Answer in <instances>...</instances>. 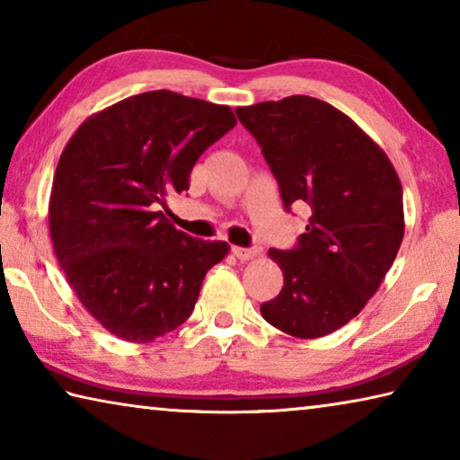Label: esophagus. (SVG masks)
Segmentation results:
<instances>
[{
	"label": "esophagus",
	"instance_id": "34e87169",
	"mask_svg": "<svg viewBox=\"0 0 460 460\" xmlns=\"http://www.w3.org/2000/svg\"><path fill=\"white\" fill-rule=\"evenodd\" d=\"M233 253H235V258L241 261H247V260H253L258 258L261 253L260 247H233Z\"/></svg>",
	"mask_w": 460,
	"mask_h": 460
}]
</instances>
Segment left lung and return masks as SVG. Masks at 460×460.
I'll return each instance as SVG.
<instances>
[{"label":"left lung","mask_w":460,"mask_h":460,"mask_svg":"<svg viewBox=\"0 0 460 460\" xmlns=\"http://www.w3.org/2000/svg\"><path fill=\"white\" fill-rule=\"evenodd\" d=\"M261 146L284 207L306 202L294 249H270L284 274L261 316L286 334L318 339L361 313L403 239V197L385 152L345 113L306 95L237 107Z\"/></svg>","instance_id":"1"}]
</instances>
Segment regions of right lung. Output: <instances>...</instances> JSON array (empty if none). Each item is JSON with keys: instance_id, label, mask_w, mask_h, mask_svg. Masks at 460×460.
<instances>
[{"instance_id": "add662e5", "label": "right lung", "mask_w": 460, "mask_h": 460, "mask_svg": "<svg viewBox=\"0 0 460 460\" xmlns=\"http://www.w3.org/2000/svg\"><path fill=\"white\" fill-rule=\"evenodd\" d=\"M235 123L227 105L150 91L91 115L62 150L52 247L81 305L115 337L150 342L178 329L229 253L225 241L178 231L160 207L189 190L200 154Z\"/></svg>"}]
</instances>
